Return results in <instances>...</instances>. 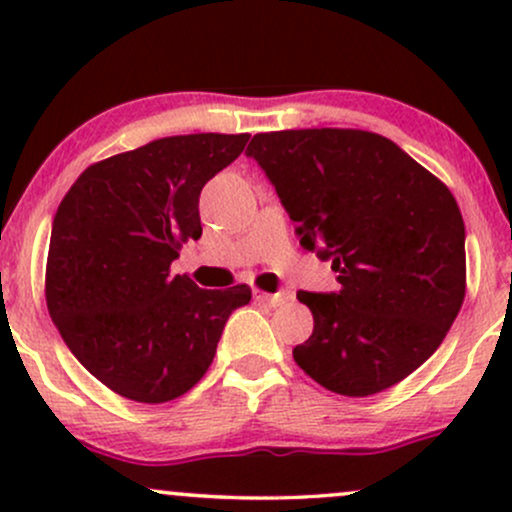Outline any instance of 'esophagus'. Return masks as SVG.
<instances>
[{
  "label": "esophagus",
  "mask_w": 512,
  "mask_h": 512,
  "mask_svg": "<svg viewBox=\"0 0 512 512\" xmlns=\"http://www.w3.org/2000/svg\"><path fill=\"white\" fill-rule=\"evenodd\" d=\"M252 296H255L257 303H267V305H272V308H276V305H281V303H286L291 298L289 293H264V291H255Z\"/></svg>",
  "instance_id": "esophagus-1"
}]
</instances>
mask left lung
I'll use <instances>...</instances> for the list:
<instances>
[{
    "instance_id": "1",
    "label": "left lung",
    "mask_w": 512,
    "mask_h": 512,
    "mask_svg": "<svg viewBox=\"0 0 512 512\" xmlns=\"http://www.w3.org/2000/svg\"><path fill=\"white\" fill-rule=\"evenodd\" d=\"M274 185L305 250L339 291H298L313 313L293 358L315 383L368 397L414 373L464 301V221L448 187L363 129L255 134L245 151Z\"/></svg>"
}]
</instances>
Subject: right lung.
I'll use <instances>...</instances> for the list:
<instances>
[{
	"instance_id": "1",
	"label": "right lung",
	"mask_w": 512,
	"mask_h": 512,
	"mask_svg": "<svg viewBox=\"0 0 512 512\" xmlns=\"http://www.w3.org/2000/svg\"><path fill=\"white\" fill-rule=\"evenodd\" d=\"M250 134L163 137L93 163L52 221L45 298L64 344L117 395L161 404L185 395L214 361L245 284L199 289L170 274L199 240V192L243 154Z\"/></svg>"
}]
</instances>
